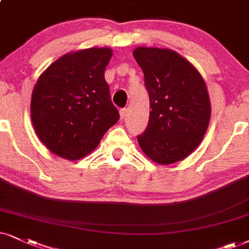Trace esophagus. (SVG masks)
I'll use <instances>...</instances> for the list:
<instances>
[{
  "label": "esophagus",
  "instance_id": "34e87169",
  "mask_svg": "<svg viewBox=\"0 0 249 249\" xmlns=\"http://www.w3.org/2000/svg\"><path fill=\"white\" fill-rule=\"evenodd\" d=\"M126 114H127L126 108H123V109L119 110V115H121V118H122V119L125 118V116H126Z\"/></svg>",
  "mask_w": 249,
  "mask_h": 249
}]
</instances>
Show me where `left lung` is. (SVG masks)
Masks as SVG:
<instances>
[{"mask_svg": "<svg viewBox=\"0 0 249 249\" xmlns=\"http://www.w3.org/2000/svg\"><path fill=\"white\" fill-rule=\"evenodd\" d=\"M133 56L143 71L152 109L138 142L154 162L181 161L199 146L209 124L210 101L204 80L174 50L139 47Z\"/></svg>", "mask_w": 249, "mask_h": 249, "instance_id": "1", "label": "left lung"}]
</instances>
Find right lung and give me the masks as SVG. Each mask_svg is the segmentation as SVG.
Instances as JSON below:
<instances>
[{"mask_svg": "<svg viewBox=\"0 0 249 249\" xmlns=\"http://www.w3.org/2000/svg\"><path fill=\"white\" fill-rule=\"evenodd\" d=\"M111 55L109 48L70 53L40 75L31 100V118L50 152L79 160L95 149L118 122L105 79Z\"/></svg>", "mask_w": 249, "mask_h": 249, "instance_id": "1", "label": "right lung"}]
</instances>
